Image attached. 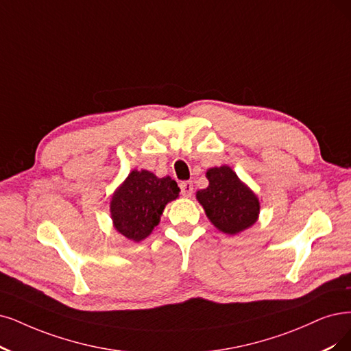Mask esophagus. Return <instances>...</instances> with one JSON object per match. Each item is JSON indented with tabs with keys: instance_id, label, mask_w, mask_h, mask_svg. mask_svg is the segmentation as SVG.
<instances>
[{
	"instance_id": "obj_1",
	"label": "esophagus",
	"mask_w": 351,
	"mask_h": 351,
	"mask_svg": "<svg viewBox=\"0 0 351 351\" xmlns=\"http://www.w3.org/2000/svg\"><path fill=\"white\" fill-rule=\"evenodd\" d=\"M192 192H193L192 182H189V180H185V182H180V193H182L185 198H189L192 195Z\"/></svg>"
}]
</instances>
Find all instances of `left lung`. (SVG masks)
Here are the masks:
<instances>
[{
	"label": "left lung",
	"instance_id": "8db88e82",
	"mask_svg": "<svg viewBox=\"0 0 351 351\" xmlns=\"http://www.w3.org/2000/svg\"><path fill=\"white\" fill-rule=\"evenodd\" d=\"M206 178L210 185L197 192V199L219 231L234 236L257 221L261 202L230 166L211 167Z\"/></svg>",
	"mask_w": 351,
	"mask_h": 351
}]
</instances>
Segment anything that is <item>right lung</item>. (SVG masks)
Returning <instances> with one entry per match:
<instances>
[{"instance_id": "obj_1", "label": "right lung", "mask_w": 351, "mask_h": 351, "mask_svg": "<svg viewBox=\"0 0 351 351\" xmlns=\"http://www.w3.org/2000/svg\"><path fill=\"white\" fill-rule=\"evenodd\" d=\"M179 191L172 178L133 171L117 188L110 202L115 230L128 240H145L159 224L166 204L179 197Z\"/></svg>"}]
</instances>
